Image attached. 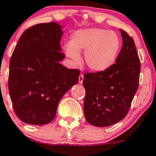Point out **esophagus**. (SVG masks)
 I'll return each instance as SVG.
<instances>
[{"instance_id": "34e87169", "label": "esophagus", "mask_w": 156, "mask_h": 156, "mask_svg": "<svg viewBox=\"0 0 156 156\" xmlns=\"http://www.w3.org/2000/svg\"><path fill=\"white\" fill-rule=\"evenodd\" d=\"M83 80H84V75H83L82 74H81V75H79V78H78V82H79L80 84H82Z\"/></svg>"}]
</instances>
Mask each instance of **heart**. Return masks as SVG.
Returning <instances> with one entry per match:
<instances>
[{"mask_svg":"<svg viewBox=\"0 0 156 156\" xmlns=\"http://www.w3.org/2000/svg\"><path fill=\"white\" fill-rule=\"evenodd\" d=\"M120 40L113 32L101 29H86L75 32L66 52L75 62L79 60L80 51H85L84 61L93 72L107 70L116 61Z\"/></svg>","mask_w":156,"mask_h":156,"instance_id":"obj_1","label":"heart"}]
</instances>
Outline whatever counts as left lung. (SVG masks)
Here are the masks:
<instances>
[{
  "instance_id": "left-lung-1",
  "label": "left lung",
  "mask_w": 156,
  "mask_h": 156,
  "mask_svg": "<svg viewBox=\"0 0 156 156\" xmlns=\"http://www.w3.org/2000/svg\"><path fill=\"white\" fill-rule=\"evenodd\" d=\"M123 46L109 69L84 74V116L90 124L104 127L123 120L128 113L139 87L140 62L135 43L120 30Z\"/></svg>"
}]
</instances>
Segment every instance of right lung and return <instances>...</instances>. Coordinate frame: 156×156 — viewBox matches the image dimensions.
Wrapping results in <instances>:
<instances>
[{
  "mask_svg": "<svg viewBox=\"0 0 156 156\" xmlns=\"http://www.w3.org/2000/svg\"><path fill=\"white\" fill-rule=\"evenodd\" d=\"M62 31L56 23L27 29L10 60L8 88L13 110L21 121L31 125L50 123L65 94L77 84L80 70L60 63Z\"/></svg>",
  "mask_w": 156,
  "mask_h": 156,
  "instance_id": "1",
  "label": "right lung"
}]
</instances>
